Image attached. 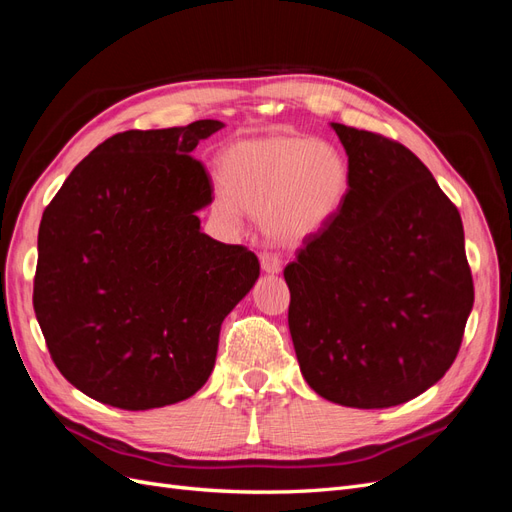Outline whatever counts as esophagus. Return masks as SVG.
<instances>
[{"label": "esophagus", "instance_id": "1", "mask_svg": "<svg viewBox=\"0 0 512 512\" xmlns=\"http://www.w3.org/2000/svg\"><path fill=\"white\" fill-rule=\"evenodd\" d=\"M260 267H262V271H265V273L275 275V273L282 271V260H280V256H277V254L262 252L260 254Z\"/></svg>", "mask_w": 512, "mask_h": 512}]
</instances>
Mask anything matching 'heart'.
I'll return each instance as SVG.
<instances>
[{"mask_svg": "<svg viewBox=\"0 0 512 512\" xmlns=\"http://www.w3.org/2000/svg\"><path fill=\"white\" fill-rule=\"evenodd\" d=\"M220 209L260 215L265 235L301 245L327 228L350 190V164L337 147L301 134L232 143L220 158Z\"/></svg>", "mask_w": 512, "mask_h": 512, "instance_id": "heart-1", "label": "heart"}]
</instances>
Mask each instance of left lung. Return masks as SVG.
Returning <instances> with one entry per match:
<instances>
[{"label":"left lung","mask_w":512,"mask_h":512,"mask_svg":"<svg viewBox=\"0 0 512 512\" xmlns=\"http://www.w3.org/2000/svg\"><path fill=\"white\" fill-rule=\"evenodd\" d=\"M350 164L335 220L284 269L301 374L339 406L391 408L436 384L474 305L457 207L410 149L331 123Z\"/></svg>","instance_id":"left-lung-1"}]
</instances>
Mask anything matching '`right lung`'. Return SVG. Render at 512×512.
I'll return each instance as SVG.
<instances>
[{"instance_id": "1", "label": "right lung", "mask_w": 512, "mask_h": 512, "mask_svg": "<svg viewBox=\"0 0 512 512\" xmlns=\"http://www.w3.org/2000/svg\"><path fill=\"white\" fill-rule=\"evenodd\" d=\"M224 128L128 130L79 162L44 209L34 309L64 378L121 410L203 386L220 329L260 275L254 252L200 230L211 179L192 158Z\"/></svg>"}]
</instances>
